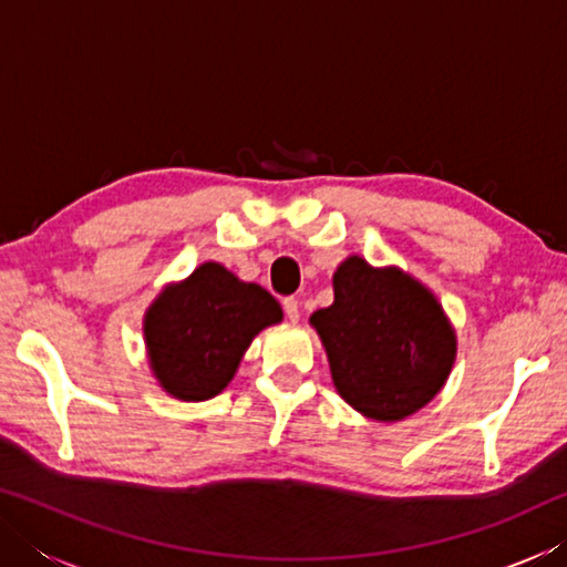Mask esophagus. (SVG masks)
<instances>
[{
	"label": "esophagus",
	"instance_id": "obj_1",
	"mask_svg": "<svg viewBox=\"0 0 567 567\" xmlns=\"http://www.w3.org/2000/svg\"><path fill=\"white\" fill-rule=\"evenodd\" d=\"M282 310H285V318L290 322L300 320V302H297V297H285Z\"/></svg>",
	"mask_w": 567,
	"mask_h": 567
}]
</instances>
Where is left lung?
I'll return each mask as SVG.
<instances>
[{
  "label": "left lung",
  "instance_id": "obj_1",
  "mask_svg": "<svg viewBox=\"0 0 567 567\" xmlns=\"http://www.w3.org/2000/svg\"><path fill=\"white\" fill-rule=\"evenodd\" d=\"M334 302L310 318L328 350L334 388L372 420H402L445 385L455 332L425 287L362 257L332 277Z\"/></svg>",
  "mask_w": 567,
  "mask_h": 567
}]
</instances>
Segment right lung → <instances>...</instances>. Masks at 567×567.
Masks as SVG:
<instances>
[{
	"label": "right lung",
	"mask_w": 567,
	"mask_h": 567,
	"mask_svg": "<svg viewBox=\"0 0 567 567\" xmlns=\"http://www.w3.org/2000/svg\"><path fill=\"white\" fill-rule=\"evenodd\" d=\"M280 320V305L260 285L205 262L150 307V364L169 395L209 400L233 380L255 334Z\"/></svg>",
	"instance_id": "1"
}]
</instances>
